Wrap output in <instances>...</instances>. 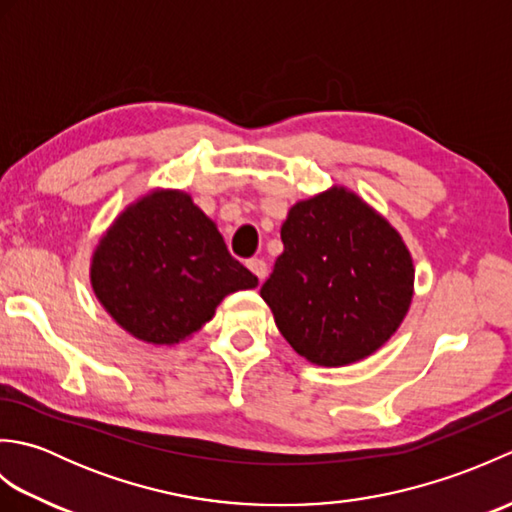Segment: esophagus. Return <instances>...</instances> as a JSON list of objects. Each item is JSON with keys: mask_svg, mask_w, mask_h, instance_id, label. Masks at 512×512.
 <instances>
[{"mask_svg": "<svg viewBox=\"0 0 512 512\" xmlns=\"http://www.w3.org/2000/svg\"><path fill=\"white\" fill-rule=\"evenodd\" d=\"M248 268H250V273H253L259 281H264L266 279V275H268V266H266V262L264 259H248V264H246Z\"/></svg>", "mask_w": 512, "mask_h": 512, "instance_id": "obj_1", "label": "esophagus"}]
</instances>
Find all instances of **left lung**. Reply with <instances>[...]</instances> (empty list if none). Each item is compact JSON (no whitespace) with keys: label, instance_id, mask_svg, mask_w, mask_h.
I'll list each match as a JSON object with an SVG mask.
<instances>
[{"label":"left lung","instance_id":"obj_1","mask_svg":"<svg viewBox=\"0 0 512 512\" xmlns=\"http://www.w3.org/2000/svg\"><path fill=\"white\" fill-rule=\"evenodd\" d=\"M284 253L259 295L284 339L314 365L374 354L405 319L413 262L398 231L345 187L297 202L281 226Z\"/></svg>","mask_w":512,"mask_h":512}]
</instances>
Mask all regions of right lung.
<instances>
[{
  "label": "right lung",
  "instance_id": "obj_1",
  "mask_svg": "<svg viewBox=\"0 0 512 512\" xmlns=\"http://www.w3.org/2000/svg\"><path fill=\"white\" fill-rule=\"evenodd\" d=\"M257 286L191 195L151 191L116 217L92 257V288L136 339L180 343L213 319L220 301Z\"/></svg>",
  "mask_w": 512,
  "mask_h": 512
}]
</instances>
